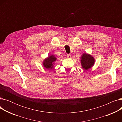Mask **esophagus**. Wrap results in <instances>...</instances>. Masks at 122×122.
Instances as JSON below:
<instances>
[{"instance_id":"1","label":"esophagus","mask_w":122,"mask_h":122,"mask_svg":"<svg viewBox=\"0 0 122 122\" xmlns=\"http://www.w3.org/2000/svg\"><path fill=\"white\" fill-rule=\"evenodd\" d=\"M67 58H71V54H67Z\"/></svg>"}]
</instances>
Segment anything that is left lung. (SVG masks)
<instances>
[{
	"label": "left lung",
	"mask_w": 122,
	"mask_h": 122,
	"mask_svg": "<svg viewBox=\"0 0 122 122\" xmlns=\"http://www.w3.org/2000/svg\"><path fill=\"white\" fill-rule=\"evenodd\" d=\"M81 64L82 67L85 70L91 68L94 64V59L91 55L84 54L81 57Z\"/></svg>",
	"instance_id": "obj_1"
}]
</instances>
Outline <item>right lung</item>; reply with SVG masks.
Wrapping results in <instances>:
<instances>
[{
    "mask_svg": "<svg viewBox=\"0 0 122 122\" xmlns=\"http://www.w3.org/2000/svg\"><path fill=\"white\" fill-rule=\"evenodd\" d=\"M56 60V58L53 55L49 56L47 59L44 61L43 65L46 69H52L53 67V63Z\"/></svg>",
    "mask_w": 122,
    "mask_h": 122,
    "instance_id": "1",
    "label": "right lung"
}]
</instances>
